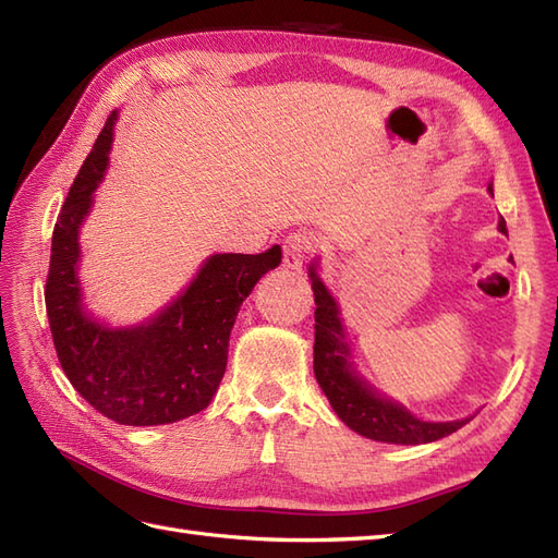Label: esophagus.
Masks as SVG:
<instances>
[{"mask_svg":"<svg viewBox=\"0 0 558 558\" xmlns=\"http://www.w3.org/2000/svg\"><path fill=\"white\" fill-rule=\"evenodd\" d=\"M310 240L304 234H290L286 242H282V264L292 270H300L304 266V258L310 254Z\"/></svg>","mask_w":558,"mask_h":558,"instance_id":"34e87169","label":"esophagus"}]
</instances>
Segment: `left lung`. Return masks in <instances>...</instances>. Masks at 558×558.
<instances>
[{"instance_id":"1","label":"left lung","mask_w":558,"mask_h":558,"mask_svg":"<svg viewBox=\"0 0 558 558\" xmlns=\"http://www.w3.org/2000/svg\"><path fill=\"white\" fill-rule=\"evenodd\" d=\"M494 196V184L487 186ZM499 232L508 234L506 220H499ZM310 280L316 302V340H314V376L326 393L330 408L336 410L340 422L352 432L381 444L417 446L432 444L465 426L475 414L462 420L432 422L422 420L402 402L381 393L372 386L354 364L345 326L340 318V304L328 290L324 278L318 276V258L310 264Z\"/></svg>"}]
</instances>
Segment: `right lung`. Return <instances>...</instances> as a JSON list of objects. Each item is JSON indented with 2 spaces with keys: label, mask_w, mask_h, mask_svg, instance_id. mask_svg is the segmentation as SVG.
Masks as SVG:
<instances>
[{
  "label": "right lung",
  "mask_w": 558,
  "mask_h": 558,
  "mask_svg": "<svg viewBox=\"0 0 558 558\" xmlns=\"http://www.w3.org/2000/svg\"><path fill=\"white\" fill-rule=\"evenodd\" d=\"M117 120L114 110L57 218L47 318L59 364L83 400L117 424H172L208 408L228 364L236 312L256 282L280 266L282 252L276 244L264 254H210L177 298L144 322H102L81 286V225L108 172Z\"/></svg>",
  "instance_id": "add662e5"
}]
</instances>
